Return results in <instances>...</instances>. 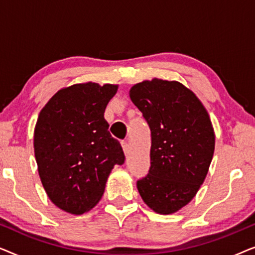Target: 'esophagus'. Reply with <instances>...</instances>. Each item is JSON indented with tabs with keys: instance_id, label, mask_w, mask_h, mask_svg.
<instances>
[{
	"instance_id": "1",
	"label": "esophagus",
	"mask_w": 255,
	"mask_h": 255,
	"mask_svg": "<svg viewBox=\"0 0 255 255\" xmlns=\"http://www.w3.org/2000/svg\"><path fill=\"white\" fill-rule=\"evenodd\" d=\"M122 147H123V151H124V154H125V155L130 154V146H128V141H123V142H122Z\"/></svg>"
}]
</instances>
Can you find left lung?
Returning a JSON list of instances; mask_svg holds the SVG:
<instances>
[{"label":"left lung","instance_id":"left-lung-1","mask_svg":"<svg viewBox=\"0 0 255 255\" xmlns=\"http://www.w3.org/2000/svg\"><path fill=\"white\" fill-rule=\"evenodd\" d=\"M131 101L151 128V167L137 181L153 211L173 214L204 182L215 151L210 117L196 95L176 81L153 79L132 87Z\"/></svg>","mask_w":255,"mask_h":255}]
</instances>
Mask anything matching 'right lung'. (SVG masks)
Here are the masks:
<instances>
[{
    "label": "right lung",
    "mask_w": 255,
    "mask_h": 255,
    "mask_svg": "<svg viewBox=\"0 0 255 255\" xmlns=\"http://www.w3.org/2000/svg\"><path fill=\"white\" fill-rule=\"evenodd\" d=\"M118 86L87 82L60 89L38 117L33 146L47 196L61 210L82 215L102 197L115 165H123L120 141L104 120Z\"/></svg>",
    "instance_id": "right-lung-1"
}]
</instances>
